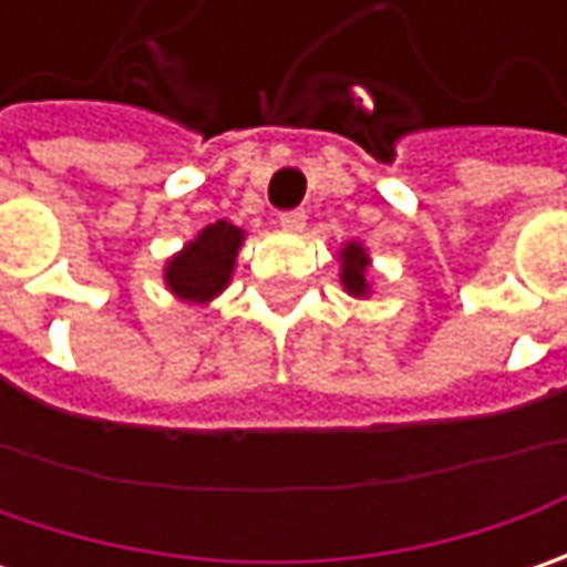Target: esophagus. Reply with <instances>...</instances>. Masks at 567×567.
Wrapping results in <instances>:
<instances>
[{
	"label": "esophagus",
	"mask_w": 567,
	"mask_h": 567,
	"mask_svg": "<svg viewBox=\"0 0 567 567\" xmlns=\"http://www.w3.org/2000/svg\"><path fill=\"white\" fill-rule=\"evenodd\" d=\"M280 227L290 229V233L302 229L306 227V210H302V207H296V210H284V214H280Z\"/></svg>",
	"instance_id": "esophagus-1"
}]
</instances>
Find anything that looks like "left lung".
<instances>
[{"label": "left lung", "mask_w": 567, "mask_h": 567, "mask_svg": "<svg viewBox=\"0 0 567 567\" xmlns=\"http://www.w3.org/2000/svg\"><path fill=\"white\" fill-rule=\"evenodd\" d=\"M343 287L350 290L353 296L369 293V284H365V268H369V255L362 251V246L357 243H350L347 249H343Z\"/></svg>", "instance_id": "1"}]
</instances>
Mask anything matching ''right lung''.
Wrapping results in <instances>:
<instances>
[{
  "label": "right lung",
  "mask_w": 567,
  "mask_h": 567,
  "mask_svg": "<svg viewBox=\"0 0 567 567\" xmlns=\"http://www.w3.org/2000/svg\"><path fill=\"white\" fill-rule=\"evenodd\" d=\"M243 246V229L227 220H217L195 243H188L186 251H179L166 265V284L176 296L188 302H207L227 287L236 251Z\"/></svg>",
  "instance_id": "add662e5"
}]
</instances>
